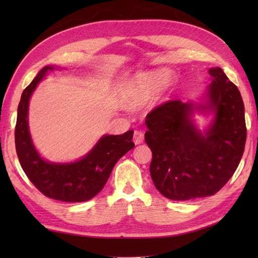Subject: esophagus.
Masks as SVG:
<instances>
[{
  "label": "esophagus",
  "instance_id": "1",
  "mask_svg": "<svg viewBox=\"0 0 258 258\" xmlns=\"http://www.w3.org/2000/svg\"><path fill=\"white\" fill-rule=\"evenodd\" d=\"M133 140H134V143L136 145L142 144L144 142V133L142 132V131H135L134 136H133Z\"/></svg>",
  "mask_w": 258,
  "mask_h": 258
}]
</instances>
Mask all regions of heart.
<instances>
[{
    "label": "heart",
    "mask_w": 258,
    "mask_h": 258,
    "mask_svg": "<svg viewBox=\"0 0 258 258\" xmlns=\"http://www.w3.org/2000/svg\"><path fill=\"white\" fill-rule=\"evenodd\" d=\"M171 78L168 71L141 73L135 76L128 91V100L132 103H141L167 83Z\"/></svg>",
    "instance_id": "1"
}]
</instances>
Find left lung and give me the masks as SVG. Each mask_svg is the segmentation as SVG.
Returning <instances> with one entry per match:
<instances>
[{
  "mask_svg": "<svg viewBox=\"0 0 258 258\" xmlns=\"http://www.w3.org/2000/svg\"><path fill=\"white\" fill-rule=\"evenodd\" d=\"M208 104L215 113L205 135L189 119L194 105L171 100L147 114L145 142L152 151L151 177L162 195L189 201L216 194L236 171L246 142L244 103L221 68L210 70Z\"/></svg>",
  "mask_w": 258,
  "mask_h": 258,
  "instance_id": "obj_1",
  "label": "left lung"
}]
</instances>
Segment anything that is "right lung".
Returning <instances> with one entry per match:
<instances>
[{
    "label": "right lung",
    "instance_id": "1",
    "mask_svg": "<svg viewBox=\"0 0 258 258\" xmlns=\"http://www.w3.org/2000/svg\"><path fill=\"white\" fill-rule=\"evenodd\" d=\"M52 70L51 67L42 69L22 93L15 125L16 154L26 176L43 195L62 202H85L100 193L115 164L133 149V131L122 135L103 136L79 162L52 164L42 160L31 141L27 109L33 91L47 71Z\"/></svg>",
    "mask_w": 258,
    "mask_h": 258
}]
</instances>
